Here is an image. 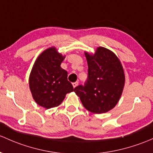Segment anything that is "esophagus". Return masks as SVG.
Masks as SVG:
<instances>
[{
  "label": "esophagus",
  "instance_id": "1",
  "mask_svg": "<svg viewBox=\"0 0 153 153\" xmlns=\"http://www.w3.org/2000/svg\"><path fill=\"white\" fill-rule=\"evenodd\" d=\"M78 81L72 83V86H73V88H75L77 86H78Z\"/></svg>",
  "mask_w": 153,
  "mask_h": 153
}]
</instances>
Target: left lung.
Here are the masks:
<instances>
[{"label":"left lung","instance_id":"8db88e82","mask_svg":"<svg viewBox=\"0 0 153 153\" xmlns=\"http://www.w3.org/2000/svg\"><path fill=\"white\" fill-rule=\"evenodd\" d=\"M88 64V79L84 86L74 89L85 108L91 113L102 114L115 107L125 86L123 65L116 54L98 47L94 54L85 52Z\"/></svg>","mask_w":153,"mask_h":153}]
</instances>
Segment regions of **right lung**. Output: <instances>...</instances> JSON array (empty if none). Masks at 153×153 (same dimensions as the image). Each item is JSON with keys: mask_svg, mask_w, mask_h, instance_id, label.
Here are the masks:
<instances>
[{"mask_svg": "<svg viewBox=\"0 0 153 153\" xmlns=\"http://www.w3.org/2000/svg\"><path fill=\"white\" fill-rule=\"evenodd\" d=\"M64 58L55 47L49 48L38 56L32 67L30 92L35 102L45 108L59 106L66 94L74 90L67 80V72L61 67Z\"/></svg>", "mask_w": 153, "mask_h": 153, "instance_id": "right-lung-1", "label": "right lung"}]
</instances>
